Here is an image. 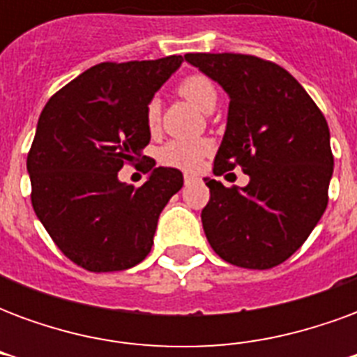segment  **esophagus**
<instances>
[{
	"label": "esophagus",
	"instance_id": "esophagus-1",
	"mask_svg": "<svg viewBox=\"0 0 357 357\" xmlns=\"http://www.w3.org/2000/svg\"><path fill=\"white\" fill-rule=\"evenodd\" d=\"M183 181H185V185H189V183L197 181V176H185V178H183Z\"/></svg>",
	"mask_w": 357,
	"mask_h": 357
}]
</instances>
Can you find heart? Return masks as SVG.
Returning <instances> with one entry per match:
<instances>
[{
  "instance_id": "obj_1",
  "label": "heart",
  "mask_w": 357,
  "mask_h": 357,
  "mask_svg": "<svg viewBox=\"0 0 357 357\" xmlns=\"http://www.w3.org/2000/svg\"><path fill=\"white\" fill-rule=\"evenodd\" d=\"M178 93L193 102L202 112L214 110L218 102V89L214 82L204 74H189L181 78L178 84ZM145 124L151 132L160 128V101L153 97L145 107ZM210 151V143L206 139H172L164 143L158 151V160L164 166L179 168V170H197L202 156Z\"/></svg>"
}]
</instances>
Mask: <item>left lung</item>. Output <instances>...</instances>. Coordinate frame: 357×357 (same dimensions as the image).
Listing matches in <instances>:
<instances>
[{"instance_id":"1","label":"left lung","mask_w":357,"mask_h":357,"mask_svg":"<svg viewBox=\"0 0 357 357\" xmlns=\"http://www.w3.org/2000/svg\"><path fill=\"white\" fill-rule=\"evenodd\" d=\"M185 61L229 95L214 174L239 166L250 178L247 187L204 178L206 239L233 266L275 268L304 245L327 208L335 164L327 120L271 61L241 53H187Z\"/></svg>"}]
</instances>
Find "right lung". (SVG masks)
<instances>
[{"mask_svg": "<svg viewBox=\"0 0 357 357\" xmlns=\"http://www.w3.org/2000/svg\"><path fill=\"white\" fill-rule=\"evenodd\" d=\"M183 63H101L59 89L43 107L26 168L32 206L61 252L88 271H122L151 252L156 224L183 185L176 168L143 156L151 141L145 107ZM146 158L148 181L122 184L126 162Z\"/></svg>", "mask_w": 357, "mask_h": 357, "instance_id": "1", "label": "right lung"}]
</instances>
